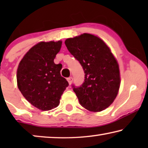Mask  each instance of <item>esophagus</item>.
Instances as JSON below:
<instances>
[{"label": "esophagus", "instance_id": "1", "mask_svg": "<svg viewBox=\"0 0 148 148\" xmlns=\"http://www.w3.org/2000/svg\"><path fill=\"white\" fill-rule=\"evenodd\" d=\"M67 79L69 84H72V82H73V77H68L67 79Z\"/></svg>", "mask_w": 148, "mask_h": 148}]
</instances>
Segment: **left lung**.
<instances>
[{"label": "left lung", "instance_id": "8db88e82", "mask_svg": "<svg viewBox=\"0 0 148 148\" xmlns=\"http://www.w3.org/2000/svg\"><path fill=\"white\" fill-rule=\"evenodd\" d=\"M64 43L85 73L82 86L72 85L80 104L92 112L108 108L116 98L121 84L118 62L110 48L90 34L68 38Z\"/></svg>", "mask_w": 148, "mask_h": 148}]
</instances>
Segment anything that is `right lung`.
<instances>
[{
  "instance_id": "1",
  "label": "right lung",
  "mask_w": 148,
  "mask_h": 148,
  "mask_svg": "<svg viewBox=\"0 0 148 148\" xmlns=\"http://www.w3.org/2000/svg\"><path fill=\"white\" fill-rule=\"evenodd\" d=\"M61 45V41L40 42L25 54L18 66V88L28 102L41 110L58 106L69 86L60 75L62 64L54 62Z\"/></svg>"
}]
</instances>
